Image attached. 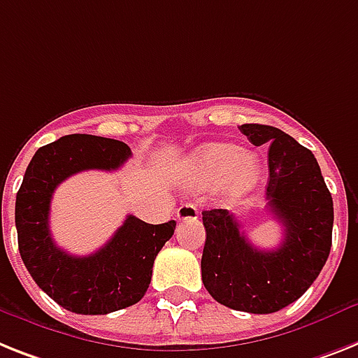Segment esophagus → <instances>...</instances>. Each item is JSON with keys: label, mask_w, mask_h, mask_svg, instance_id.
Instances as JSON below:
<instances>
[{"label": "esophagus", "mask_w": 358, "mask_h": 358, "mask_svg": "<svg viewBox=\"0 0 358 358\" xmlns=\"http://www.w3.org/2000/svg\"><path fill=\"white\" fill-rule=\"evenodd\" d=\"M177 220L179 221H194L197 220V215H199V210H197V206L194 203H182L176 212Z\"/></svg>", "instance_id": "1"}]
</instances>
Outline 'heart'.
I'll list each match as a JSON object with an SVG mask.
<instances>
[{
    "mask_svg": "<svg viewBox=\"0 0 358 358\" xmlns=\"http://www.w3.org/2000/svg\"><path fill=\"white\" fill-rule=\"evenodd\" d=\"M188 177L196 186L220 182L229 199L243 196L259 179V161L256 155L239 152L234 144L206 143L188 159Z\"/></svg>",
    "mask_w": 358,
    "mask_h": 358,
    "instance_id": "heart-1",
    "label": "heart"
}]
</instances>
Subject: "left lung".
<instances>
[{"instance_id": "obj_1", "label": "left lung", "mask_w": 358, "mask_h": 358, "mask_svg": "<svg viewBox=\"0 0 358 358\" xmlns=\"http://www.w3.org/2000/svg\"><path fill=\"white\" fill-rule=\"evenodd\" d=\"M239 131L254 146L268 144V210L283 227L273 250L256 249L234 214L203 212L206 230L201 278L215 302L236 311L267 315L296 302L318 278L331 250L333 197L311 150L265 124Z\"/></svg>"}]
</instances>
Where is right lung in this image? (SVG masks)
Returning a JSON list of instances; mask_svg holds the SVG:
<instances>
[{
    "mask_svg": "<svg viewBox=\"0 0 358 358\" xmlns=\"http://www.w3.org/2000/svg\"><path fill=\"white\" fill-rule=\"evenodd\" d=\"M131 157L128 144L94 135H66L41 146L16 196L17 247L38 287L76 315H108L137 303L152 282L153 262L173 236L176 221L150 225L128 215L108 243L73 256L55 243L49 210L56 186L84 170H117Z\"/></svg>",
    "mask_w": 358,
    "mask_h": 358,
    "instance_id": "right-lung-1",
    "label": "right lung"
}]
</instances>
